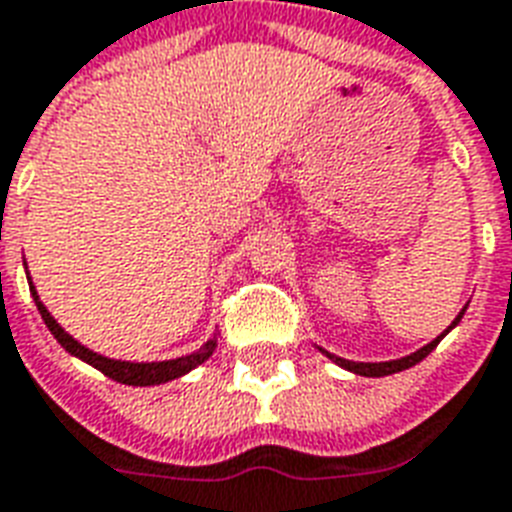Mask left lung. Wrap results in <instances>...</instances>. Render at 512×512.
<instances>
[{
	"label": "left lung",
	"instance_id": "8db88e82",
	"mask_svg": "<svg viewBox=\"0 0 512 512\" xmlns=\"http://www.w3.org/2000/svg\"><path fill=\"white\" fill-rule=\"evenodd\" d=\"M462 317H464V308H462V311H459V317L454 319V325H451V327L459 325V319H462ZM451 327H448V330H451ZM448 330L443 335H448ZM443 335H438L435 341L427 343L424 349L413 351V354H408V357H400V360H389V362H351V360H341V357H335V354H330V351H325V349H322V354H327V357H330V360H333L335 365H341V368L351 370V373H357V376L381 378V376H392V373H400V370L413 368L416 362L424 360L429 351L435 349V346H438V343L443 341Z\"/></svg>",
	"mask_w": 512,
	"mask_h": 512
}]
</instances>
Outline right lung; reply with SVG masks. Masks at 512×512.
I'll return each mask as SVG.
<instances>
[{
	"instance_id": "obj_1",
	"label": "right lung",
	"mask_w": 512,
	"mask_h": 512,
	"mask_svg": "<svg viewBox=\"0 0 512 512\" xmlns=\"http://www.w3.org/2000/svg\"><path fill=\"white\" fill-rule=\"evenodd\" d=\"M31 287V295H34V303H37V311L42 314L45 319V325L53 335H56V341L64 346L69 354L74 357H80L83 362L93 365L96 370H101L104 376L112 378V381H120V384H128V386H155V384H166L171 378H179L190 373L193 368H198L201 362H206L212 357L214 346H217V338L212 341H206L204 346L193 354H187V357H177V360H166V362H120V360H109V357H101L96 351L85 349L83 343H77L72 335L66 333L64 327L58 325L56 319L50 317V311L42 306V300H39L37 290H34V284L29 282Z\"/></svg>"
}]
</instances>
